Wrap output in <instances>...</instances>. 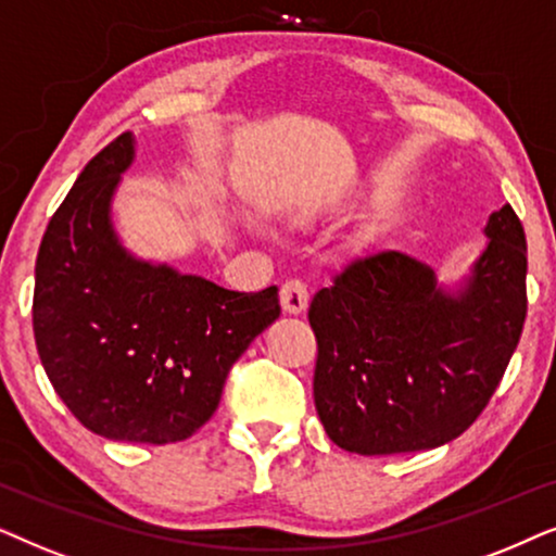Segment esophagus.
<instances>
[{
    "mask_svg": "<svg viewBox=\"0 0 556 556\" xmlns=\"http://www.w3.org/2000/svg\"><path fill=\"white\" fill-rule=\"evenodd\" d=\"M279 300H282V309L287 315H302V313H305L307 302H309L307 285L302 282V279H290V282L282 285Z\"/></svg>",
    "mask_w": 556,
    "mask_h": 556,
    "instance_id": "34e87169",
    "label": "esophagus"
}]
</instances>
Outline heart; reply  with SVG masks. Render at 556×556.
I'll return each instance as SVG.
<instances>
[{
    "label": "heart",
    "instance_id": "1",
    "mask_svg": "<svg viewBox=\"0 0 556 556\" xmlns=\"http://www.w3.org/2000/svg\"><path fill=\"white\" fill-rule=\"evenodd\" d=\"M305 216H307V213H305Z\"/></svg>",
    "mask_w": 556,
    "mask_h": 556
}]
</instances>
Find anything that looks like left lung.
Returning <instances> with one entry per match:
<instances>
[{
	"label": "left lung",
	"instance_id": "left-lung-1",
	"mask_svg": "<svg viewBox=\"0 0 556 556\" xmlns=\"http://www.w3.org/2000/svg\"><path fill=\"white\" fill-rule=\"evenodd\" d=\"M483 236L485 249L455 282L402 251H379L315 294V409L338 447L432 450L485 409L527 317V236L508 203Z\"/></svg>",
	"mask_w": 556,
	"mask_h": 556
}]
</instances>
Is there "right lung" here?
<instances>
[{
	"instance_id": "obj_1",
	"label": "right lung",
	"mask_w": 556,
	"mask_h": 556,
	"mask_svg": "<svg viewBox=\"0 0 556 556\" xmlns=\"http://www.w3.org/2000/svg\"><path fill=\"white\" fill-rule=\"evenodd\" d=\"M137 157L116 137L50 218L35 264L33 330L55 394L106 440H188L213 417L226 376L279 317L277 287L224 290L118 239L111 205Z\"/></svg>"
}]
</instances>
